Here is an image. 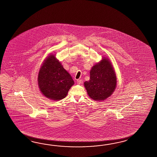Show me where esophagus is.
Returning a JSON list of instances; mask_svg holds the SVG:
<instances>
[{"label":"esophagus","instance_id":"obj_1","mask_svg":"<svg viewBox=\"0 0 157 157\" xmlns=\"http://www.w3.org/2000/svg\"><path fill=\"white\" fill-rule=\"evenodd\" d=\"M82 82V80H77V84H81Z\"/></svg>","mask_w":157,"mask_h":157}]
</instances>
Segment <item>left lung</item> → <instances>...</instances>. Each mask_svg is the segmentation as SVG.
I'll use <instances>...</instances> for the list:
<instances>
[{"label":"left lung","mask_w":157,"mask_h":157,"mask_svg":"<svg viewBox=\"0 0 157 157\" xmlns=\"http://www.w3.org/2000/svg\"><path fill=\"white\" fill-rule=\"evenodd\" d=\"M89 96L95 101H104L112 95L116 88L117 76L108 57L94 65L90 71L89 80L85 81Z\"/></svg>","instance_id":"1"}]
</instances>
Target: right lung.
Here are the masks:
<instances>
[{
    "mask_svg": "<svg viewBox=\"0 0 157 157\" xmlns=\"http://www.w3.org/2000/svg\"><path fill=\"white\" fill-rule=\"evenodd\" d=\"M55 55H49L43 61L38 73L37 82L44 96L59 101L67 96L75 82Z\"/></svg>",
    "mask_w": 157,
    "mask_h": 157,
    "instance_id": "add662e5",
    "label": "right lung"
}]
</instances>
